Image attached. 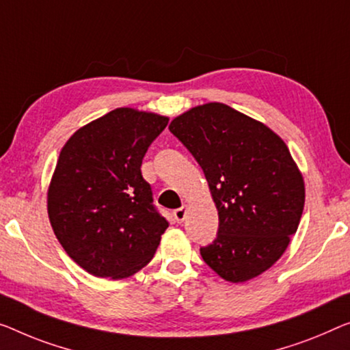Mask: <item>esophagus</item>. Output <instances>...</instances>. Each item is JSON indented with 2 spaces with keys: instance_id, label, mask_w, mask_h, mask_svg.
Returning <instances> with one entry per match:
<instances>
[{
  "instance_id": "34e87169",
  "label": "esophagus",
  "mask_w": 350,
  "mask_h": 350,
  "mask_svg": "<svg viewBox=\"0 0 350 350\" xmlns=\"http://www.w3.org/2000/svg\"><path fill=\"white\" fill-rule=\"evenodd\" d=\"M187 204H184L182 207H179V208H176V211L173 212V215H174V218H176V221L177 223H182L185 220V217H187Z\"/></svg>"
}]
</instances>
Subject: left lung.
Returning <instances> with one entry per match:
<instances>
[{
    "instance_id": "obj_1",
    "label": "left lung",
    "mask_w": 350,
    "mask_h": 350,
    "mask_svg": "<svg viewBox=\"0 0 350 350\" xmlns=\"http://www.w3.org/2000/svg\"><path fill=\"white\" fill-rule=\"evenodd\" d=\"M170 132L204 171L218 211L217 239L200 250L204 262L231 283L272 267L305 204L288 146L267 125L217 102L174 118Z\"/></svg>"
}]
</instances>
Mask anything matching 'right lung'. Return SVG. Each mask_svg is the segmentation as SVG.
Wrapping results in <instances>:
<instances>
[{"label": "right lung", "instance_id": "right-lung-1", "mask_svg": "<svg viewBox=\"0 0 350 350\" xmlns=\"http://www.w3.org/2000/svg\"><path fill=\"white\" fill-rule=\"evenodd\" d=\"M168 118L116 108L72 135L49 187V218L66 253L94 276L137 273L157 252L168 221L143 179L148 148Z\"/></svg>", "mask_w": 350, "mask_h": 350}]
</instances>
